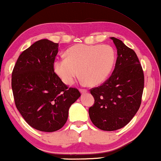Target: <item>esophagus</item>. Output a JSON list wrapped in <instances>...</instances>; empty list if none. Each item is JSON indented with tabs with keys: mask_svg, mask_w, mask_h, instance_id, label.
<instances>
[{
	"mask_svg": "<svg viewBox=\"0 0 161 161\" xmlns=\"http://www.w3.org/2000/svg\"><path fill=\"white\" fill-rule=\"evenodd\" d=\"M80 91L81 94H85L87 92V89H80Z\"/></svg>",
	"mask_w": 161,
	"mask_h": 161,
	"instance_id": "esophagus-1",
	"label": "esophagus"
}]
</instances>
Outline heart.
<instances>
[{
    "label": "heart",
    "instance_id": "b5f03b06",
    "mask_svg": "<svg viewBox=\"0 0 161 161\" xmlns=\"http://www.w3.org/2000/svg\"><path fill=\"white\" fill-rule=\"evenodd\" d=\"M65 59L54 63V71L63 83L71 85L80 76L90 86L105 81L112 72L116 60L114 49L109 45L76 44L65 53Z\"/></svg>",
    "mask_w": 161,
    "mask_h": 161
}]
</instances>
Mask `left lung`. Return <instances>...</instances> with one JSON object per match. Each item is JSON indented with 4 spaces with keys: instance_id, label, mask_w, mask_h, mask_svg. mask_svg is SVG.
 <instances>
[{
    "instance_id": "obj_1",
    "label": "left lung",
    "mask_w": 161,
    "mask_h": 161,
    "mask_svg": "<svg viewBox=\"0 0 161 161\" xmlns=\"http://www.w3.org/2000/svg\"><path fill=\"white\" fill-rule=\"evenodd\" d=\"M110 38L117 50L114 69L105 82L90 90L95 103L89 108L92 123L107 131L123 128L136 114L144 83L143 70L135 52L118 38Z\"/></svg>"
}]
</instances>
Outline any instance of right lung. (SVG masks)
<instances>
[{
  "label": "right lung",
  "instance_id": "right-lung-1",
  "mask_svg": "<svg viewBox=\"0 0 161 161\" xmlns=\"http://www.w3.org/2000/svg\"><path fill=\"white\" fill-rule=\"evenodd\" d=\"M58 46L48 39L35 42L19 56L12 74L16 107L29 125L44 132L62 128L70 106L81 96L54 71Z\"/></svg>",
  "mask_w": 161,
  "mask_h": 161
}]
</instances>
